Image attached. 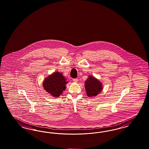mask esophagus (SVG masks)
<instances>
[{"label": "esophagus", "mask_w": 149, "mask_h": 149, "mask_svg": "<svg viewBox=\"0 0 149 149\" xmlns=\"http://www.w3.org/2000/svg\"><path fill=\"white\" fill-rule=\"evenodd\" d=\"M73 82L75 83H77L78 82V79H77V78H75V79H73Z\"/></svg>", "instance_id": "esophagus-1"}]
</instances>
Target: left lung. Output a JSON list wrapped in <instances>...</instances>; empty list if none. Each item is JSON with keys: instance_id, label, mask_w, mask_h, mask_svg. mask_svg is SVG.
I'll return each instance as SVG.
<instances>
[{"instance_id": "obj_1", "label": "left lung", "mask_w": 149, "mask_h": 149, "mask_svg": "<svg viewBox=\"0 0 149 149\" xmlns=\"http://www.w3.org/2000/svg\"><path fill=\"white\" fill-rule=\"evenodd\" d=\"M84 87L88 97H94L103 89L102 83L95 77L89 75L85 81Z\"/></svg>"}]
</instances>
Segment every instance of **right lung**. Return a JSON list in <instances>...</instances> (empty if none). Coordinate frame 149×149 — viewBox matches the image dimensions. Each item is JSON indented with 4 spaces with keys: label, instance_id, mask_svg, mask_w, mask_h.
<instances>
[{
    "label": "right lung",
    "instance_id": "right-lung-1",
    "mask_svg": "<svg viewBox=\"0 0 149 149\" xmlns=\"http://www.w3.org/2000/svg\"><path fill=\"white\" fill-rule=\"evenodd\" d=\"M62 73L55 72L46 77L42 86L45 90L54 97H58L66 89L65 85L68 83Z\"/></svg>",
    "mask_w": 149,
    "mask_h": 149
}]
</instances>
